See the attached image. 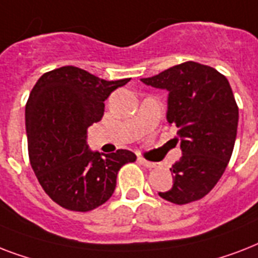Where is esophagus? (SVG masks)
Here are the masks:
<instances>
[{"label": "esophagus", "mask_w": 258, "mask_h": 258, "mask_svg": "<svg viewBox=\"0 0 258 258\" xmlns=\"http://www.w3.org/2000/svg\"><path fill=\"white\" fill-rule=\"evenodd\" d=\"M138 161H139V163H141V165H143V166H145V167H149V169L157 167V163H155V162L146 161L145 158H138Z\"/></svg>", "instance_id": "esophagus-1"}]
</instances>
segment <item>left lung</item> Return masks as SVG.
<instances>
[{
	"label": "left lung",
	"mask_w": 258,
	"mask_h": 258,
	"mask_svg": "<svg viewBox=\"0 0 258 258\" xmlns=\"http://www.w3.org/2000/svg\"><path fill=\"white\" fill-rule=\"evenodd\" d=\"M141 80L169 92L166 119L178 128L182 150L170 169L174 184L159 196L176 205L204 198L224 174L236 142L238 107L228 79L212 67L187 61Z\"/></svg>",
	"instance_id": "obj_1"
}]
</instances>
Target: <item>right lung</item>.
<instances>
[{
  "mask_svg": "<svg viewBox=\"0 0 258 258\" xmlns=\"http://www.w3.org/2000/svg\"><path fill=\"white\" fill-rule=\"evenodd\" d=\"M130 79L107 82L67 66L38 79L25 107L30 165L44 191L62 208L89 212L109 200L117 171L137 155L103 154L87 145V130L101 120L104 101Z\"/></svg>",
  "mask_w": 258,
  "mask_h": 258,
  "instance_id": "obj_1",
  "label": "right lung"
}]
</instances>
